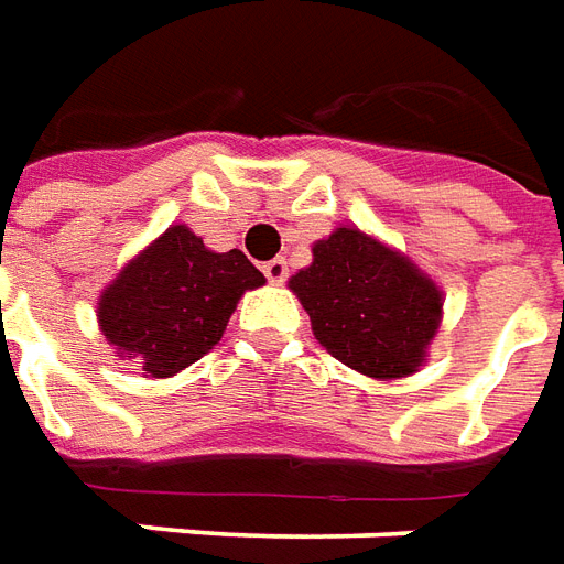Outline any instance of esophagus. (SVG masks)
Listing matches in <instances>:
<instances>
[{"label":"esophagus","instance_id":"34e87169","mask_svg":"<svg viewBox=\"0 0 564 564\" xmlns=\"http://www.w3.org/2000/svg\"><path fill=\"white\" fill-rule=\"evenodd\" d=\"M263 275L273 282V285H282L289 279V261L285 258H273V261L263 263Z\"/></svg>","mask_w":564,"mask_h":564}]
</instances>
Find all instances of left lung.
<instances>
[{
    "mask_svg": "<svg viewBox=\"0 0 564 564\" xmlns=\"http://www.w3.org/2000/svg\"><path fill=\"white\" fill-rule=\"evenodd\" d=\"M318 343L358 373L394 379L425 361L441 325V291L398 251L355 227L313 246V263L291 275Z\"/></svg>",
    "mask_w": 564,
    "mask_h": 564,
    "instance_id": "1",
    "label": "left lung"
}]
</instances>
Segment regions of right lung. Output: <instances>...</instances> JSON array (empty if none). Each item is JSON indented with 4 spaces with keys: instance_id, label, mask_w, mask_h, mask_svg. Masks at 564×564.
<instances>
[{
    "instance_id": "add662e5",
    "label": "right lung",
    "mask_w": 564,
    "mask_h": 564,
    "mask_svg": "<svg viewBox=\"0 0 564 564\" xmlns=\"http://www.w3.org/2000/svg\"><path fill=\"white\" fill-rule=\"evenodd\" d=\"M263 273L239 249L209 251L185 225L170 227L99 297L111 346L148 377H173L221 339L227 318Z\"/></svg>"
}]
</instances>
